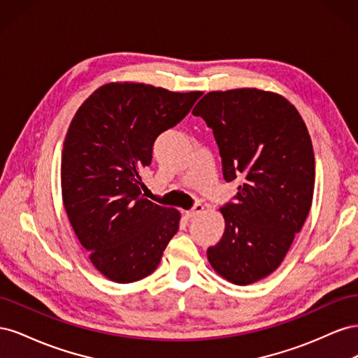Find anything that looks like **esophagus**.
Returning <instances> with one entry per match:
<instances>
[{
    "label": "esophagus",
    "mask_w": 358,
    "mask_h": 358,
    "mask_svg": "<svg viewBox=\"0 0 358 358\" xmlns=\"http://www.w3.org/2000/svg\"><path fill=\"white\" fill-rule=\"evenodd\" d=\"M203 209H204V206H203L201 203H197V204H194V208H192L191 210L185 212V215H187V218H196V216H197V215H200V213L203 212Z\"/></svg>",
    "instance_id": "obj_1"
}]
</instances>
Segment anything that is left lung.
I'll return each instance as SVG.
<instances>
[{
	"mask_svg": "<svg viewBox=\"0 0 358 358\" xmlns=\"http://www.w3.org/2000/svg\"><path fill=\"white\" fill-rule=\"evenodd\" d=\"M212 128L227 182L225 231L208 249L212 267L248 285L279 267L309 213L315 158L308 128L284 96L255 88L206 94L192 110Z\"/></svg>",
	"mask_w": 358,
	"mask_h": 358,
	"instance_id": "left-lung-1",
	"label": "left lung"
}]
</instances>
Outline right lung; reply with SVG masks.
<instances>
[{
    "instance_id": "add662e5",
    "label": "right lung",
    "mask_w": 358,
    "mask_h": 358,
    "mask_svg": "<svg viewBox=\"0 0 358 358\" xmlns=\"http://www.w3.org/2000/svg\"><path fill=\"white\" fill-rule=\"evenodd\" d=\"M201 92L109 83L76 112L61 159L62 201L95 268L117 284L150 275L179 230L180 213L145 199L142 170L157 137L185 117Z\"/></svg>"
}]
</instances>
